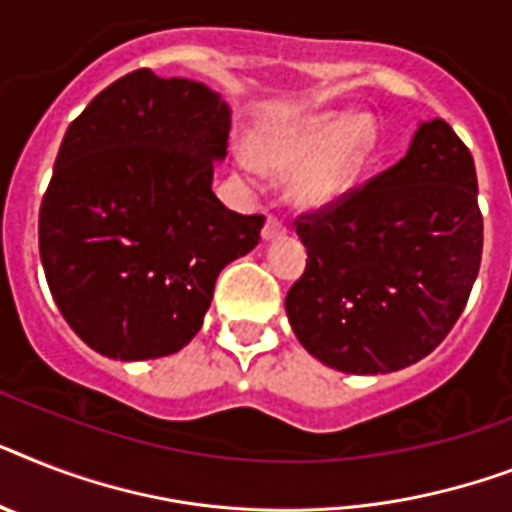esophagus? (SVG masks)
<instances>
[{
    "mask_svg": "<svg viewBox=\"0 0 512 512\" xmlns=\"http://www.w3.org/2000/svg\"><path fill=\"white\" fill-rule=\"evenodd\" d=\"M286 234V223L278 215H268L263 226V239H276V236Z\"/></svg>",
    "mask_w": 512,
    "mask_h": 512,
    "instance_id": "obj_1",
    "label": "esophagus"
}]
</instances>
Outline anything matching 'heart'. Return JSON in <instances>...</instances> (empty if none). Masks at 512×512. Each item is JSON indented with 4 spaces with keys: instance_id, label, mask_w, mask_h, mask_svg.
I'll list each match as a JSON object with an SVG mask.
<instances>
[{
    "instance_id": "b5f03b06",
    "label": "heart",
    "mask_w": 512,
    "mask_h": 512,
    "mask_svg": "<svg viewBox=\"0 0 512 512\" xmlns=\"http://www.w3.org/2000/svg\"><path fill=\"white\" fill-rule=\"evenodd\" d=\"M371 115H315L297 120L255 147V160L273 173H294L292 197L302 207L334 205L360 181L376 152Z\"/></svg>"
}]
</instances>
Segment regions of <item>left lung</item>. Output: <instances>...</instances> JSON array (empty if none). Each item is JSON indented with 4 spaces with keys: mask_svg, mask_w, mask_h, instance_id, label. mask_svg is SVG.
Returning a JSON list of instances; mask_svg holds the SVG:
<instances>
[{
    "mask_svg": "<svg viewBox=\"0 0 512 512\" xmlns=\"http://www.w3.org/2000/svg\"><path fill=\"white\" fill-rule=\"evenodd\" d=\"M294 226L307 265L286 315L302 347L344 373L400 371L444 342L479 276L476 165L431 120L397 165Z\"/></svg>",
    "mask_w": 512,
    "mask_h": 512,
    "instance_id": "left-lung-1",
    "label": "left lung"
}]
</instances>
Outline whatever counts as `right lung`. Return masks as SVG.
I'll use <instances>...</instances> for the list:
<instances>
[{"instance_id": "right-lung-1", "label": "right lung", "mask_w": 512, "mask_h": 512, "mask_svg": "<svg viewBox=\"0 0 512 512\" xmlns=\"http://www.w3.org/2000/svg\"><path fill=\"white\" fill-rule=\"evenodd\" d=\"M228 107L205 83L134 70L70 123L39 213L49 292L99 355L152 360L194 339L215 278L263 215L213 194Z\"/></svg>"}]
</instances>
